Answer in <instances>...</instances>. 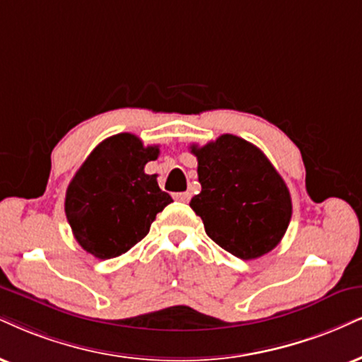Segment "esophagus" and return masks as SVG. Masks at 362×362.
<instances>
[{
  "mask_svg": "<svg viewBox=\"0 0 362 362\" xmlns=\"http://www.w3.org/2000/svg\"><path fill=\"white\" fill-rule=\"evenodd\" d=\"M174 199H177V202L181 203H188L191 199V193H188V191H185V193H176L174 194Z\"/></svg>",
  "mask_w": 362,
  "mask_h": 362,
  "instance_id": "obj_1",
  "label": "esophagus"
}]
</instances>
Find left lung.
Listing matches in <instances>:
<instances>
[{
  "label": "left lung",
  "instance_id": "obj_1",
  "mask_svg": "<svg viewBox=\"0 0 362 362\" xmlns=\"http://www.w3.org/2000/svg\"><path fill=\"white\" fill-rule=\"evenodd\" d=\"M198 159L202 193L189 206L209 238L231 255L253 260L280 243L292 218L287 185L252 142L223 134L191 146Z\"/></svg>",
  "mask_w": 362,
  "mask_h": 362
}]
</instances>
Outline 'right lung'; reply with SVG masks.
Segmentation results:
<instances>
[{"label": "right lung", "instance_id": "1", "mask_svg": "<svg viewBox=\"0 0 362 362\" xmlns=\"http://www.w3.org/2000/svg\"><path fill=\"white\" fill-rule=\"evenodd\" d=\"M159 146L115 134L102 141L75 173L65 194V215L80 247L95 258H115L149 233L156 215L173 198L144 166Z\"/></svg>", "mask_w": 362, "mask_h": 362}]
</instances>
